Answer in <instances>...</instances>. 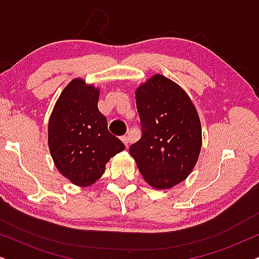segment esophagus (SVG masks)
Segmentation results:
<instances>
[{
    "label": "esophagus",
    "mask_w": 259,
    "mask_h": 259,
    "mask_svg": "<svg viewBox=\"0 0 259 259\" xmlns=\"http://www.w3.org/2000/svg\"><path fill=\"white\" fill-rule=\"evenodd\" d=\"M121 140H122V143L126 145V147L128 146V144H130V138H128V136H123V137H121Z\"/></svg>",
    "instance_id": "obj_1"
}]
</instances>
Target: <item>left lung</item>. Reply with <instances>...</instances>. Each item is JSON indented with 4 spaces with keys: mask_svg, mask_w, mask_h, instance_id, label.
<instances>
[{
    "mask_svg": "<svg viewBox=\"0 0 259 259\" xmlns=\"http://www.w3.org/2000/svg\"><path fill=\"white\" fill-rule=\"evenodd\" d=\"M141 138L130 146L144 179L158 190L187 178L199 157V115L186 92L157 74L137 88Z\"/></svg>",
    "mask_w": 259,
    "mask_h": 259,
    "instance_id": "8db88e82",
    "label": "left lung"
}]
</instances>
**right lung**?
<instances>
[{"label": "right lung", "instance_id": "right-lung-1", "mask_svg": "<svg viewBox=\"0 0 259 259\" xmlns=\"http://www.w3.org/2000/svg\"><path fill=\"white\" fill-rule=\"evenodd\" d=\"M99 88L74 79L62 91L48 123V146L56 168L77 186H90L125 145L107 128L98 108Z\"/></svg>", "mask_w": 259, "mask_h": 259}]
</instances>
